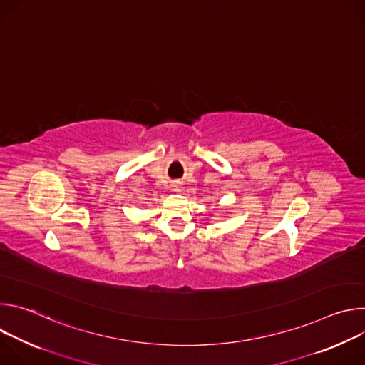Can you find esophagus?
<instances>
[{
  "instance_id": "obj_1",
  "label": "esophagus",
  "mask_w": 365,
  "mask_h": 365,
  "mask_svg": "<svg viewBox=\"0 0 365 365\" xmlns=\"http://www.w3.org/2000/svg\"><path fill=\"white\" fill-rule=\"evenodd\" d=\"M173 190H179V186H178V185H175V186H173Z\"/></svg>"
}]
</instances>
